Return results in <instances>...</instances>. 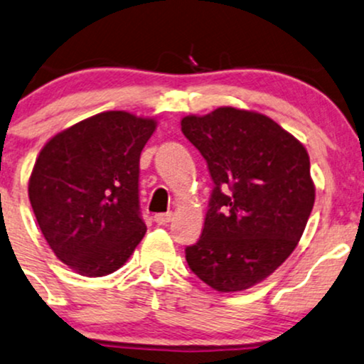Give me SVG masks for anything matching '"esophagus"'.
Instances as JSON below:
<instances>
[{"mask_svg": "<svg viewBox=\"0 0 364 364\" xmlns=\"http://www.w3.org/2000/svg\"><path fill=\"white\" fill-rule=\"evenodd\" d=\"M154 220L157 225H166L169 224L171 220H173V213L171 212H166V213H156L154 215Z\"/></svg>", "mask_w": 364, "mask_h": 364, "instance_id": "obj_1", "label": "esophagus"}]
</instances>
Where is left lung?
I'll list each match as a JSON object with an SVG mask.
<instances>
[{
    "mask_svg": "<svg viewBox=\"0 0 364 364\" xmlns=\"http://www.w3.org/2000/svg\"><path fill=\"white\" fill-rule=\"evenodd\" d=\"M213 181L190 269L217 291H242L268 278L293 252L314 208L310 159L269 117L222 107L181 120Z\"/></svg>",
    "mask_w": 364,
    "mask_h": 364,
    "instance_id": "8db88e82",
    "label": "left lung"
}]
</instances>
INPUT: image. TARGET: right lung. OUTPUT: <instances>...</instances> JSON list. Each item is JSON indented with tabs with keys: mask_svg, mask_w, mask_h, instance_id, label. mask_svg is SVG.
<instances>
[{
	"mask_svg": "<svg viewBox=\"0 0 364 364\" xmlns=\"http://www.w3.org/2000/svg\"><path fill=\"white\" fill-rule=\"evenodd\" d=\"M156 120L103 112L52 137L35 161L28 198L43 237L69 268L105 277L142 240L140 152Z\"/></svg>",
	"mask_w": 364,
	"mask_h": 364,
	"instance_id": "1",
	"label": "right lung"
}]
</instances>
